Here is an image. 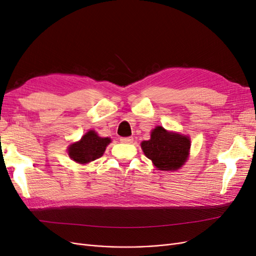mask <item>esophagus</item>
Segmentation results:
<instances>
[{"mask_svg":"<svg viewBox=\"0 0 256 256\" xmlns=\"http://www.w3.org/2000/svg\"><path fill=\"white\" fill-rule=\"evenodd\" d=\"M120 142L124 144H131L134 142V138H122Z\"/></svg>","mask_w":256,"mask_h":256,"instance_id":"esophagus-1","label":"esophagus"}]
</instances>
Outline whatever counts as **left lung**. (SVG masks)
I'll return each mask as SVG.
<instances>
[{"mask_svg": "<svg viewBox=\"0 0 256 256\" xmlns=\"http://www.w3.org/2000/svg\"><path fill=\"white\" fill-rule=\"evenodd\" d=\"M141 148L158 171L174 172L189 159L191 140L187 134L156 126L150 131V140L141 142Z\"/></svg>", "mask_w": 256, "mask_h": 256, "instance_id": "left-lung-1", "label": "left lung"}]
</instances>
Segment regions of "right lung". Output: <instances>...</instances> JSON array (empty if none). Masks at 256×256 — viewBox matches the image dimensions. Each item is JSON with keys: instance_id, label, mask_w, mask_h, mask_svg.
<instances>
[{"instance_id": "1", "label": "right lung", "mask_w": 256, "mask_h": 256, "mask_svg": "<svg viewBox=\"0 0 256 256\" xmlns=\"http://www.w3.org/2000/svg\"><path fill=\"white\" fill-rule=\"evenodd\" d=\"M111 142V138H102L95 130L90 129L82 136L79 141L72 142L68 145L67 154L69 158L76 164L86 166L102 157L106 146Z\"/></svg>"}]
</instances>
